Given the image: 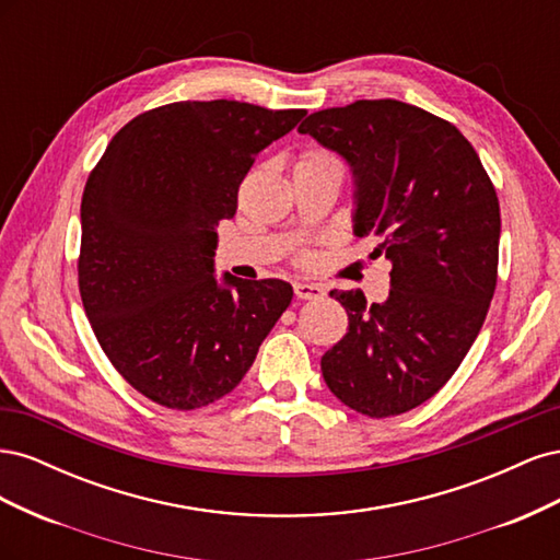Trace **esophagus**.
Instances as JSON below:
<instances>
[{"instance_id": "1", "label": "esophagus", "mask_w": 560, "mask_h": 560, "mask_svg": "<svg viewBox=\"0 0 560 560\" xmlns=\"http://www.w3.org/2000/svg\"><path fill=\"white\" fill-rule=\"evenodd\" d=\"M294 292L299 299H319L325 294V290L315 282H294Z\"/></svg>"}]
</instances>
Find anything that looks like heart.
<instances>
[{
  "label": "heart",
  "instance_id": "b5f03b06",
  "mask_svg": "<svg viewBox=\"0 0 560 560\" xmlns=\"http://www.w3.org/2000/svg\"><path fill=\"white\" fill-rule=\"evenodd\" d=\"M317 159H331L329 154H322V151H308L306 156H303L301 161H317Z\"/></svg>",
  "mask_w": 560,
  "mask_h": 560
}]
</instances>
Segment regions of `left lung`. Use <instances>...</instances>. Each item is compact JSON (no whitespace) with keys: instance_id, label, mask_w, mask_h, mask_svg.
<instances>
[{"instance_id":"left-lung-1","label":"left lung","mask_w":560,"mask_h":560,"mask_svg":"<svg viewBox=\"0 0 560 560\" xmlns=\"http://www.w3.org/2000/svg\"><path fill=\"white\" fill-rule=\"evenodd\" d=\"M299 132L346 159L352 233L393 264L383 303L331 292L348 334L322 354V376L362 416L406 413L446 385L483 327L498 282L495 186L460 130L399 100L322 109Z\"/></svg>"}]
</instances>
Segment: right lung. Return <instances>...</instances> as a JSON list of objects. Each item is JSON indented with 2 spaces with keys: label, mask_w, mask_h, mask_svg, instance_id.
<instances>
[{
  "label": "right lung",
  "mask_w": 560,
  "mask_h": 560,
  "mask_svg": "<svg viewBox=\"0 0 560 560\" xmlns=\"http://www.w3.org/2000/svg\"><path fill=\"white\" fill-rule=\"evenodd\" d=\"M303 116L173 103L135 116L91 173L79 292L109 362L147 399L194 411L226 397L292 303L284 280H217L214 249L254 156Z\"/></svg>",
  "instance_id": "1"
}]
</instances>
